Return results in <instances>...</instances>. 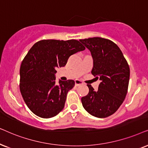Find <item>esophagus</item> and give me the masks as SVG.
<instances>
[{
	"instance_id": "1",
	"label": "esophagus",
	"mask_w": 148,
	"mask_h": 148,
	"mask_svg": "<svg viewBox=\"0 0 148 148\" xmlns=\"http://www.w3.org/2000/svg\"><path fill=\"white\" fill-rule=\"evenodd\" d=\"M83 84V82H82L81 80H75V84L76 86H78L80 85V84Z\"/></svg>"
}]
</instances>
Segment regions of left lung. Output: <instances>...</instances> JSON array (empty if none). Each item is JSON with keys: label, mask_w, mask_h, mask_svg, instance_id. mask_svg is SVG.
Instances as JSON below:
<instances>
[{"label": "left lung", "mask_w": 148, "mask_h": 148, "mask_svg": "<svg viewBox=\"0 0 148 148\" xmlns=\"http://www.w3.org/2000/svg\"><path fill=\"white\" fill-rule=\"evenodd\" d=\"M80 41L91 53V74L101 80L97 90L87 84L89 92L81 98L82 106L92 116L108 117L116 112L125 99L129 66L119 47L109 39L93 37Z\"/></svg>", "instance_id": "left-lung-1"}]
</instances>
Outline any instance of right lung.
I'll return each instance as SVG.
<instances>
[{
  "label": "right lung",
  "mask_w": 148,
  "mask_h": 148,
  "mask_svg": "<svg viewBox=\"0 0 148 148\" xmlns=\"http://www.w3.org/2000/svg\"><path fill=\"white\" fill-rule=\"evenodd\" d=\"M85 49L77 40L38 41L21 62L19 89L25 104L36 116L49 119L64 109L73 80L56 83L57 68L64 67L72 55Z\"/></svg>",
  "instance_id": "right-lung-1"
}]
</instances>
